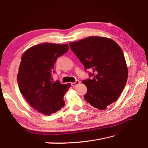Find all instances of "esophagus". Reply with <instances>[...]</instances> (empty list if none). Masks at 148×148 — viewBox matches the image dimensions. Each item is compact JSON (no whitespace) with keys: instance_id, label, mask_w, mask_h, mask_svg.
Segmentation results:
<instances>
[{"instance_id":"34e87169","label":"esophagus","mask_w":148,"mask_h":148,"mask_svg":"<svg viewBox=\"0 0 148 148\" xmlns=\"http://www.w3.org/2000/svg\"><path fill=\"white\" fill-rule=\"evenodd\" d=\"M79 83V81H76V82H74V83H71V85L72 86H76V85H77Z\"/></svg>"}]
</instances>
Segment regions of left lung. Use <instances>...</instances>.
Segmentation results:
<instances>
[{
  "label": "left lung",
  "instance_id": "1",
  "mask_svg": "<svg viewBox=\"0 0 148 148\" xmlns=\"http://www.w3.org/2000/svg\"><path fill=\"white\" fill-rule=\"evenodd\" d=\"M69 45L85 70H92L91 79L82 82L87 87L84 98L94 108L106 109L120 96L128 79L122 49L113 40L101 36H89Z\"/></svg>",
  "mask_w": 148,
  "mask_h": 148
}]
</instances>
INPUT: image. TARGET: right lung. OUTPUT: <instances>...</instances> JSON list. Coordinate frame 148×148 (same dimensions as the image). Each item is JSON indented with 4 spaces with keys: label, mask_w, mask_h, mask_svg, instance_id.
Segmentation results:
<instances>
[{
    "label": "right lung",
    "mask_w": 148,
    "mask_h": 148,
    "mask_svg": "<svg viewBox=\"0 0 148 148\" xmlns=\"http://www.w3.org/2000/svg\"><path fill=\"white\" fill-rule=\"evenodd\" d=\"M69 50L67 44L42 43L22 54L17 74L20 93L29 105L42 114L50 115L65 105L63 97L70 83L54 82V66L58 58Z\"/></svg>",
    "instance_id": "right-lung-1"
}]
</instances>
